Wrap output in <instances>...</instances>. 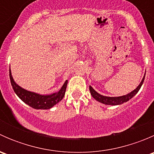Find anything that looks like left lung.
<instances>
[{
	"label": "left lung",
	"mask_w": 154,
	"mask_h": 154,
	"mask_svg": "<svg viewBox=\"0 0 154 154\" xmlns=\"http://www.w3.org/2000/svg\"><path fill=\"white\" fill-rule=\"evenodd\" d=\"M144 77H145V74H144L143 78H142V81L139 83V86L136 87L134 90H133L131 92L128 93V94H125V95L119 96V97H108V96H103L102 95V94L97 93L91 86H89V91L91 96H92L97 101L100 102V103H103V104L105 105H112V106L121 105L122 104V103H125V102L128 101L130 99H131L132 97H133L136 94H137V92L139 91V89H140V88L142 87V84H143Z\"/></svg>",
	"instance_id": "8db88e82"
}]
</instances>
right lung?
Listing matches in <instances>:
<instances>
[{
  "instance_id": "obj_1",
  "label": "right lung",
  "mask_w": 154,
  "mask_h": 154,
  "mask_svg": "<svg viewBox=\"0 0 154 154\" xmlns=\"http://www.w3.org/2000/svg\"><path fill=\"white\" fill-rule=\"evenodd\" d=\"M10 78L12 88L15 94L23 102L35 109H49L61 101L64 97L67 87L68 80L65 82L63 86L57 92L50 94H41L33 91L24 89L17 84L12 77V72L10 68Z\"/></svg>"
}]
</instances>
